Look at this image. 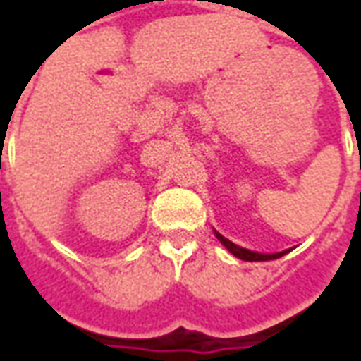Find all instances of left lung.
<instances>
[{"label": "left lung", "mask_w": 361, "mask_h": 361, "mask_svg": "<svg viewBox=\"0 0 361 361\" xmlns=\"http://www.w3.org/2000/svg\"><path fill=\"white\" fill-rule=\"evenodd\" d=\"M214 234H216L220 243H222V245H224L232 255H235L238 259H243V261H271V259H279L288 253V251H280V253H255V251L243 250V247H240V245H235V243H232L230 240H226L224 235H220L219 232H214Z\"/></svg>", "instance_id": "obj_1"}]
</instances>
